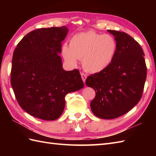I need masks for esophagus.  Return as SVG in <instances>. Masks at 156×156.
Segmentation results:
<instances>
[{
    "label": "esophagus",
    "instance_id": "1",
    "mask_svg": "<svg viewBox=\"0 0 156 156\" xmlns=\"http://www.w3.org/2000/svg\"><path fill=\"white\" fill-rule=\"evenodd\" d=\"M81 77H82V80H83L84 83L85 81H86V79H87V75L85 74H83V73H81Z\"/></svg>",
    "mask_w": 156,
    "mask_h": 156
}]
</instances>
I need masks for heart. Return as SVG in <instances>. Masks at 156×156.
<instances>
[{"mask_svg": "<svg viewBox=\"0 0 156 156\" xmlns=\"http://www.w3.org/2000/svg\"><path fill=\"white\" fill-rule=\"evenodd\" d=\"M117 50V42L113 36L88 31L72 36L69 45L62 46V54L69 66H75L78 59H82L85 70L98 73L111 64Z\"/></svg>", "mask_w": 156, "mask_h": 156, "instance_id": "1", "label": "heart"}]
</instances>
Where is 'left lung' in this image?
<instances>
[{"instance_id":"obj_1","label":"left lung","mask_w":156,"mask_h":156,"mask_svg":"<svg viewBox=\"0 0 156 156\" xmlns=\"http://www.w3.org/2000/svg\"><path fill=\"white\" fill-rule=\"evenodd\" d=\"M117 42L113 61L104 71L88 76L87 87L96 92L90 102L97 117L112 119L127 113L140 101L147 76L140 45L124 32L107 30Z\"/></svg>"}]
</instances>
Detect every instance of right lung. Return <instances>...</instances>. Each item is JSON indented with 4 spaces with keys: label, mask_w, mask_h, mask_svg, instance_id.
Listing matches in <instances>:
<instances>
[{
    "label": "right lung",
    "mask_w": 156,
    "mask_h": 156,
    "mask_svg": "<svg viewBox=\"0 0 156 156\" xmlns=\"http://www.w3.org/2000/svg\"><path fill=\"white\" fill-rule=\"evenodd\" d=\"M68 29H37L26 35L13 53L11 83L19 105L35 117L54 121L62 114L66 95L84 83L78 69H63L62 42Z\"/></svg>",
    "instance_id": "1"
}]
</instances>
